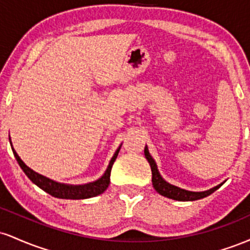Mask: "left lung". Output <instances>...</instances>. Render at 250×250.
I'll return each mask as SVG.
<instances>
[{
	"label": "left lung",
	"instance_id": "8db88e82",
	"mask_svg": "<svg viewBox=\"0 0 250 250\" xmlns=\"http://www.w3.org/2000/svg\"><path fill=\"white\" fill-rule=\"evenodd\" d=\"M145 156L146 159L148 160L149 165H150L151 174H153L151 182H153L155 190H156L159 194H161L162 196L168 197V199H173L176 201L200 200V199H203V197L208 196V195L213 194L215 190H217V189L222 186V183H221V185L216 186V187L209 189V190H206V191H189V190H185V189H181L179 187H176V186L170 185V183H168L167 181L162 179V176L159 173V169H157L156 162H155L153 157L150 156L147 147L145 148Z\"/></svg>",
	"mask_w": 250,
	"mask_h": 250
}]
</instances>
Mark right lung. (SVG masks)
Here are the masks:
<instances>
[{
	"mask_svg": "<svg viewBox=\"0 0 250 250\" xmlns=\"http://www.w3.org/2000/svg\"><path fill=\"white\" fill-rule=\"evenodd\" d=\"M120 148L117 149L115 154H114V156L111 157L107 170L104 171V174H103L99 180L94 181V182L85 183V185L73 186V185H64V183L56 182V181L48 179V177L43 176V175L34 171L33 169H30L28 166H25V163L20 159V156L17 155L15 149L13 148V145H11V149H13L14 156H15L17 163H19L20 167L22 168V170L24 171V174L29 177L31 182L35 183L37 187L41 188L42 190L45 191V193L50 194L51 196L57 197V199H69V200H81V199H89V197L97 196V195L102 194L103 191L108 188L109 183H110L111 167H113L117 155H119Z\"/></svg>",
	"mask_w": 250,
	"mask_h": 250,
	"instance_id": "right-lung-1",
	"label": "right lung"
}]
</instances>
